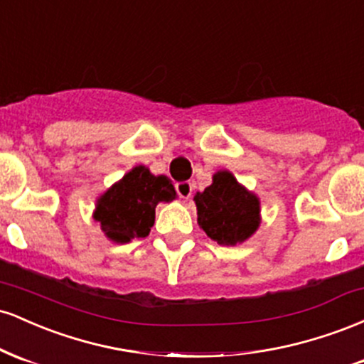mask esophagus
<instances>
[{
    "instance_id": "obj_1",
    "label": "esophagus",
    "mask_w": 364,
    "mask_h": 364,
    "mask_svg": "<svg viewBox=\"0 0 364 364\" xmlns=\"http://www.w3.org/2000/svg\"><path fill=\"white\" fill-rule=\"evenodd\" d=\"M176 191L183 200H188L191 196V193H193V185H191L190 181L176 183Z\"/></svg>"
}]
</instances>
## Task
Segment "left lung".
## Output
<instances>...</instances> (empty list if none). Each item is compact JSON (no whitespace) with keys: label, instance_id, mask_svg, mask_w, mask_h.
<instances>
[{"label":"left lung","instance_id":"left-lung-1","mask_svg":"<svg viewBox=\"0 0 364 364\" xmlns=\"http://www.w3.org/2000/svg\"><path fill=\"white\" fill-rule=\"evenodd\" d=\"M198 225L223 246L243 243L260 225V200L229 171H217L212 185L195 195Z\"/></svg>","mask_w":364,"mask_h":364}]
</instances>
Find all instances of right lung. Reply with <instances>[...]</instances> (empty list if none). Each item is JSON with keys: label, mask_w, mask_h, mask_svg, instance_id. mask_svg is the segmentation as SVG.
<instances>
[{"label": "right lung", "mask_w": 364, "mask_h": 364, "mask_svg": "<svg viewBox=\"0 0 364 364\" xmlns=\"http://www.w3.org/2000/svg\"><path fill=\"white\" fill-rule=\"evenodd\" d=\"M176 190L168 176H154L149 168L136 166L114 183L95 203L94 219L114 243H129L149 236L159 202H173Z\"/></svg>", "instance_id": "1"}]
</instances>
